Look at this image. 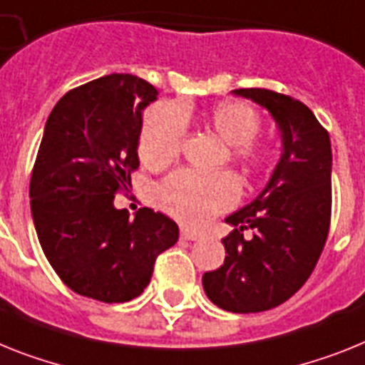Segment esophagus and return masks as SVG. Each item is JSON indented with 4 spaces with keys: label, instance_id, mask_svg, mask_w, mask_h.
<instances>
[{
    "label": "esophagus",
    "instance_id": "obj_1",
    "mask_svg": "<svg viewBox=\"0 0 365 365\" xmlns=\"http://www.w3.org/2000/svg\"><path fill=\"white\" fill-rule=\"evenodd\" d=\"M180 237H182L183 241H197V240H200V234H197V232H191L189 228H182V232H180Z\"/></svg>",
    "mask_w": 365,
    "mask_h": 365
}]
</instances>
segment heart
Returning <instances> with one entry per match:
<instances>
[{
  "label": "heart",
  "instance_id": "heart-1",
  "mask_svg": "<svg viewBox=\"0 0 365 365\" xmlns=\"http://www.w3.org/2000/svg\"><path fill=\"white\" fill-rule=\"evenodd\" d=\"M207 124L230 145V159L247 174L258 173L269 163L267 146L254 143L262 120L252 107L222 102L207 115ZM185 135L182 113L173 106H155L148 111L140 131L139 155L148 168L161 170L180 154ZM240 197V185L228 173L204 174L185 168L168 176L158 189L159 206L185 225L200 226Z\"/></svg>",
  "mask_w": 365,
  "mask_h": 365
}]
</instances>
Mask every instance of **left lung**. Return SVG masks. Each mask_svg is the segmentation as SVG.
<instances>
[{"label": "left lung", "mask_w": 365, "mask_h": 365, "mask_svg": "<svg viewBox=\"0 0 365 365\" xmlns=\"http://www.w3.org/2000/svg\"><path fill=\"white\" fill-rule=\"evenodd\" d=\"M235 96L267 109L282 154L267 185L226 217L225 263L202 277L207 299L234 314H256L286 302L314 271L329 235L332 148L329 131L302 102L267 88H237ZM245 229L255 235L247 240Z\"/></svg>", "instance_id": "1"}]
</instances>
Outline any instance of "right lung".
Masks as SVG:
<instances>
[{"label":"right lung","instance_id":"1","mask_svg":"<svg viewBox=\"0 0 365 365\" xmlns=\"http://www.w3.org/2000/svg\"><path fill=\"white\" fill-rule=\"evenodd\" d=\"M158 88L109 73L72 88L51 109L31 174L36 235L61 280L79 295L128 302L150 284L155 258L178 241L170 217L116 210L139 167L143 111Z\"/></svg>","mask_w":365,"mask_h":365}]
</instances>
